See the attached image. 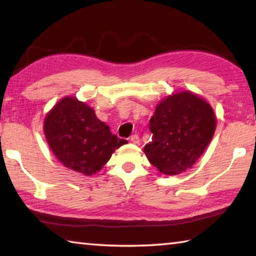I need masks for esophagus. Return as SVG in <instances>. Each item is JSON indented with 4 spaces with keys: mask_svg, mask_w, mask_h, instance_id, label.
<instances>
[{
    "mask_svg": "<svg viewBox=\"0 0 256 256\" xmlns=\"http://www.w3.org/2000/svg\"><path fill=\"white\" fill-rule=\"evenodd\" d=\"M130 141L132 142V144H138L140 142V138H138V134H132L131 138H130Z\"/></svg>",
    "mask_w": 256,
    "mask_h": 256,
    "instance_id": "obj_1",
    "label": "esophagus"
}]
</instances>
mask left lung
I'll return each mask as SVG.
<instances>
[{
    "mask_svg": "<svg viewBox=\"0 0 256 256\" xmlns=\"http://www.w3.org/2000/svg\"><path fill=\"white\" fill-rule=\"evenodd\" d=\"M149 128L154 136L144 146L146 158L162 174L176 175L204 152L214 134L216 116L206 100L184 92L159 104Z\"/></svg>",
    "mask_w": 256,
    "mask_h": 256,
    "instance_id": "8db88e82",
    "label": "left lung"
}]
</instances>
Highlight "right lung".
I'll return each instance as SVG.
<instances>
[{
	"label": "right lung",
	"instance_id": "add662e5",
	"mask_svg": "<svg viewBox=\"0 0 256 256\" xmlns=\"http://www.w3.org/2000/svg\"><path fill=\"white\" fill-rule=\"evenodd\" d=\"M44 131L56 158L84 175L100 170L115 149L128 142L112 134L92 108L71 97L62 99L47 114Z\"/></svg>",
	"mask_w": 256,
	"mask_h": 256
}]
</instances>
